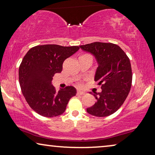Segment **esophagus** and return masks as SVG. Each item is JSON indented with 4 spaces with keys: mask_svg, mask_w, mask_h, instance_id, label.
I'll list each match as a JSON object with an SVG mask.
<instances>
[{
    "mask_svg": "<svg viewBox=\"0 0 155 155\" xmlns=\"http://www.w3.org/2000/svg\"><path fill=\"white\" fill-rule=\"evenodd\" d=\"M83 94H84V92H82V91H80V90H78L77 92V95H83Z\"/></svg>",
    "mask_w": 155,
    "mask_h": 155,
    "instance_id": "esophagus-1",
    "label": "esophagus"
}]
</instances>
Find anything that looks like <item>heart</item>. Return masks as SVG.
<instances>
[{
  "mask_svg": "<svg viewBox=\"0 0 155 155\" xmlns=\"http://www.w3.org/2000/svg\"><path fill=\"white\" fill-rule=\"evenodd\" d=\"M84 56H87V55H84Z\"/></svg>",
  "mask_w": 155,
  "mask_h": 155,
  "instance_id": "heart-1",
  "label": "heart"
}]
</instances>
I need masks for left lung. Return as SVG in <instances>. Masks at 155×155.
Listing matches in <instances>:
<instances>
[{"label": "left lung", "mask_w": 155, "mask_h": 155, "mask_svg": "<svg viewBox=\"0 0 155 155\" xmlns=\"http://www.w3.org/2000/svg\"><path fill=\"white\" fill-rule=\"evenodd\" d=\"M94 56L98 63L94 76L101 92L94 94L97 101L87 109L91 115L105 117L115 113L128 97L132 84L130 59L116 44L94 42L80 46Z\"/></svg>", "instance_id": "1"}]
</instances>
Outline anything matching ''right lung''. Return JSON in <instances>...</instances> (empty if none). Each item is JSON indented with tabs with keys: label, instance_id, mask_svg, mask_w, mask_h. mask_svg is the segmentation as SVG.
Listing matches in <instances>:
<instances>
[{
	"label": "right lung",
	"instance_id": "add662e5",
	"mask_svg": "<svg viewBox=\"0 0 155 155\" xmlns=\"http://www.w3.org/2000/svg\"><path fill=\"white\" fill-rule=\"evenodd\" d=\"M80 49L79 46L56 44L36 46L28 51L19 68V82L27 102L38 114L54 117L64 113L67 104L77 91L67 86L56 92L51 81L60 73L65 59Z\"/></svg>",
	"mask_w": 155,
	"mask_h": 155
}]
</instances>
